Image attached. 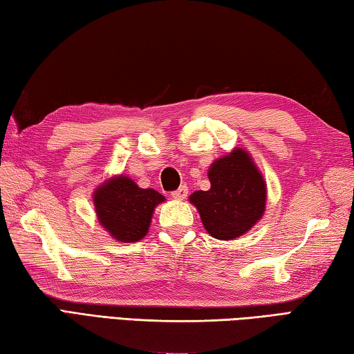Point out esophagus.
Returning a JSON list of instances; mask_svg holds the SVG:
<instances>
[{
  "label": "esophagus",
  "instance_id": "1",
  "mask_svg": "<svg viewBox=\"0 0 354 354\" xmlns=\"http://www.w3.org/2000/svg\"><path fill=\"white\" fill-rule=\"evenodd\" d=\"M187 196H188V187H187V185H182L180 188L176 189V191H174V193H172L174 199H180V201L187 199Z\"/></svg>",
  "mask_w": 354,
  "mask_h": 354
}]
</instances>
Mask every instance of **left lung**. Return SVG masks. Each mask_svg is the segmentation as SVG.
<instances>
[{
  "label": "left lung",
  "mask_w": 354,
  "mask_h": 354,
  "mask_svg": "<svg viewBox=\"0 0 354 354\" xmlns=\"http://www.w3.org/2000/svg\"><path fill=\"white\" fill-rule=\"evenodd\" d=\"M212 188L196 191L189 201L199 209L203 227L216 239H234L261 219L266 183L249 153L234 149L208 171Z\"/></svg>",
  "instance_id": "left-lung-1"
}]
</instances>
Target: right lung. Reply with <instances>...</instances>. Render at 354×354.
<instances>
[{"instance_id":"right-lung-1","label":"right lung","mask_w":354,"mask_h":354,"mask_svg":"<svg viewBox=\"0 0 354 354\" xmlns=\"http://www.w3.org/2000/svg\"><path fill=\"white\" fill-rule=\"evenodd\" d=\"M165 201L155 189H142L129 177H116L95 193L101 225L122 243L140 241L149 230L153 208Z\"/></svg>"}]
</instances>
